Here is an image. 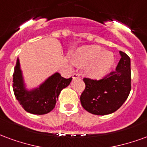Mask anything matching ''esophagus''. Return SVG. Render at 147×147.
I'll use <instances>...</instances> for the list:
<instances>
[{"label":"esophagus","mask_w":147,"mask_h":147,"mask_svg":"<svg viewBox=\"0 0 147 147\" xmlns=\"http://www.w3.org/2000/svg\"><path fill=\"white\" fill-rule=\"evenodd\" d=\"M80 78V74H78V73H74V74H73V78Z\"/></svg>","instance_id":"1"}]
</instances>
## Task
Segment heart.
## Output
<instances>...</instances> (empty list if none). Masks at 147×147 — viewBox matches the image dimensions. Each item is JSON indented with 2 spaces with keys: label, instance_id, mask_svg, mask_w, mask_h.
Wrapping results in <instances>:
<instances>
[{
  "label": "heart",
  "instance_id": "1",
  "mask_svg": "<svg viewBox=\"0 0 147 147\" xmlns=\"http://www.w3.org/2000/svg\"><path fill=\"white\" fill-rule=\"evenodd\" d=\"M74 62L84 66L92 63L88 69V75L92 79H100L110 70L113 63L112 54L98 46H87L78 50L74 55Z\"/></svg>",
  "mask_w": 147,
  "mask_h": 147
}]
</instances>
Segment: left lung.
<instances>
[{"mask_svg":"<svg viewBox=\"0 0 147 147\" xmlns=\"http://www.w3.org/2000/svg\"><path fill=\"white\" fill-rule=\"evenodd\" d=\"M121 59L116 70L100 80L84 78L85 88L81 95L84 110L96 115L115 112L128 98L131 92V61L128 55L120 51Z\"/></svg>","mask_w":147,"mask_h":147,"instance_id":"left-lung-1","label":"left lung"}]
</instances>
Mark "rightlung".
<instances>
[{
    "instance_id": "1",
    "label": "right lung",
    "mask_w": 147,
    "mask_h": 147,
    "mask_svg": "<svg viewBox=\"0 0 147 147\" xmlns=\"http://www.w3.org/2000/svg\"><path fill=\"white\" fill-rule=\"evenodd\" d=\"M72 78H64L59 73L48 78L38 88L28 92L23 84L19 59L13 74V91L20 105L28 113L42 115L53 110L61 91L70 84Z\"/></svg>"
}]
</instances>
